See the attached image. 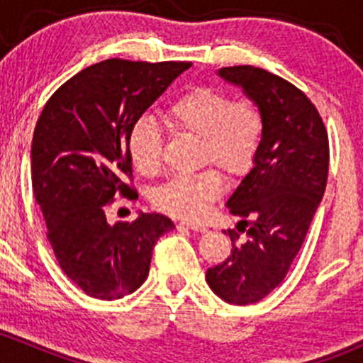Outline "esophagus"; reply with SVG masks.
<instances>
[{"instance_id": "1", "label": "esophagus", "mask_w": 363, "mask_h": 363, "mask_svg": "<svg viewBox=\"0 0 363 363\" xmlns=\"http://www.w3.org/2000/svg\"><path fill=\"white\" fill-rule=\"evenodd\" d=\"M181 226H186V228L189 230H195V232H200V233H205L207 232V226L205 225H200V223H189V221H182Z\"/></svg>"}]
</instances>
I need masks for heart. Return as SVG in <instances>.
<instances>
[{"instance_id": "heart-1", "label": "heart", "mask_w": 363, "mask_h": 363, "mask_svg": "<svg viewBox=\"0 0 363 363\" xmlns=\"http://www.w3.org/2000/svg\"><path fill=\"white\" fill-rule=\"evenodd\" d=\"M164 116L172 126L202 137V160L214 161L230 175L250 172L262 147L265 116L251 98L230 100L211 86H196L179 94ZM126 149L140 174L155 175L161 167L163 137L149 117H138L130 126ZM223 179L216 168L193 175H177L156 189L155 205L181 219H199L221 195Z\"/></svg>"}]
</instances>
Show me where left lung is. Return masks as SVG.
Instances as JSON below:
<instances>
[{"mask_svg":"<svg viewBox=\"0 0 363 363\" xmlns=\"http://www.w3.org/2000/svg\"><path fill=\"white\" fill-rule=\"evenodd\" d=\"M221 79L242 87L265 116V135L255 167L226 200L239 216L228 232L232 252L205 274L219 298L247 306L283 283L302 247L328 177V135L313 101L288 80L263 68L226 67Z\"/></svg>","mask_w":363,"mask_h":363,"instance_id":"1","label":"left lung"}]
</instances>
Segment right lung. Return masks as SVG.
I'll use <instances>...</instances> for the list:
<instances>
[{
    "mask_svg": "<svg viewBox=\"0 0 363 363\" xmlns=\"http://www.w3.org/2000/svg\"><path fill=\"white\" fill-rule=\"evenodd\" d=\"M191 63L105 60L67 80L43 107L33 133L31 184L47 239L69 279L89 296L116 300L149 276L152 250L174 228L163 214L140 212L111 225L113 196L138 199L126 137Z\"/></svg>",
    "mask_w": 363,
    "mask_h": 363,
    "instance_id": "obj_1",
    "label": "right lung"
}]
</instances>
